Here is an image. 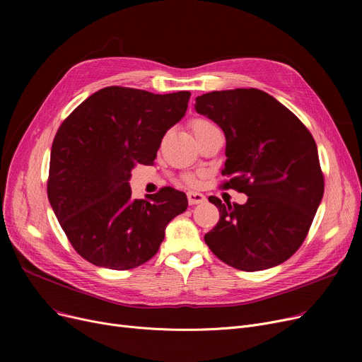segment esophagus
<instances>
[{
    "label": "esophagus",
    "instance_id": "obj_1",
    "mask_svg": "<svg viewBox=\"0 0 362 362\" xmlns=\"http://www.w3.org/2000/svg\"><path fill=\"white\" fill-rule=\"evenodd\" d=\"M187 201H189V204H191V205H197V204L204 202L205 197L202 194H199V192L191 191V192H187Z\"/></svg>",
    "mask_w": 362,
    "mask_h": 362
}]
</instances>
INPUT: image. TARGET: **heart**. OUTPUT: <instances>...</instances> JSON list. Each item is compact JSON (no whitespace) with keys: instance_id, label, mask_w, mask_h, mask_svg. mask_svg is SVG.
<instances>
[{"instance_id":"obj_1","label":"heart","mask_w":362,"mask_h":362,"mask_svg":"<svg viewBox=\"0 0 362 362\" xmlns=\"http://www.w3.org/2000/svg\"><path fill=\"white\" fill-rule=\"evenodd\" d=\"M213 127H216V126H214L211 122H208V120H205V119H195V120H192V123H191V129H192V132H194L195 138H198L199 135H202L204 132L210 130V129H213Z\"/></svg>"}]
</instances>
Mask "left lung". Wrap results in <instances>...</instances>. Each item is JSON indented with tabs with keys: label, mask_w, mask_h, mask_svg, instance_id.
Returning <instances> with one entry per match:
<instances>
[{
	"label": "left lung",
	"mask_w": 362,
	"mask_h": 362,
	"mask_svg": "<svg viewBox=\"0 0 362 362\" xmlns=\"http://www.w3.org/2000/svg\"><path fill=\"white\" fill-rule=\"evenodd\" d=\"M195 110L224 132V187L248 195L243 205L210 197L220 220L204 239L223 262L243 272L267 270L291 258L325 194L318 151L295 114L259 89L214 90Z\"/></svg>",
	"instance_id": "left-lung-1"
}]
</instances>
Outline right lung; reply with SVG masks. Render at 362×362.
<instances>
[{
    "instance_id": "1",
    "label": "right lung",
    "mask_w": 362,
    "mask_h": 362,
    "mask_svg": "<svg viewBox=\"0 0 362 362\" xmlns=\"http://www.w3.org/2000/svg\"><path fill=\"white\" fill-rule=\"evenodd\" d=\"M191 92L107 86L62 123L51 148L48 199L73 248L86 261L130 270L154 257L187 198L163 187L133 199L130 171L152 164L165 132L182 120Z\"/></svg>"
}]
</instances>
